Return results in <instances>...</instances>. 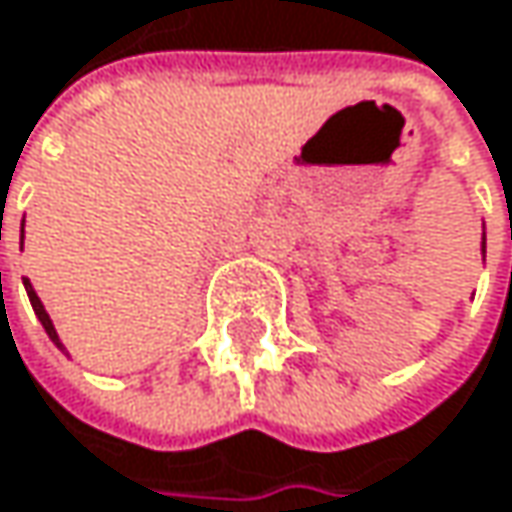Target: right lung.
<instances>
[{
	"label": "right lung",
	"mask_w": 512,
	"mask_h": 512,
	"mask_svg": "<svg viewBox=\"0 0 512 512\" xmlns=\"http://www.w3.org/2000/svg\"><path fill=\"white\" fill-rule=\"evenodd\" d=\"M26 283V292H29V301H32V307H35V316L41 319V325H44V331L50 334V340L56 343V346H62L59 343V334H56V328H53V322H50V316H47V310H44V304H41V298L35 295V289H32V283L29 280H23Z\"/></svg>",
	"instance_id": "1"
}]
</instances>
